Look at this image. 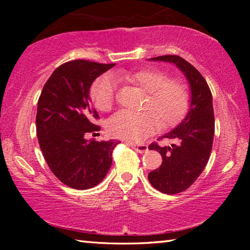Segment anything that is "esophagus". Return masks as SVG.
I'll return each mask as SVG.
<instances>
[{
  "label": "esophagus",
  "mask_w": 250,
  "mask_h": 250,
  "mask_svg": "<svg viewBox=\"0 0 250 250\" xmlns=\"http://www.w3.org/2000/svg\"><path fill=\"white\" fill-rule=\"evenodd\" d=\"M130 146L133 147V149L139 152V153H145L147 151V146L146 145H134V143H130Z\"/></svg>",
  "instance_id": "1"
}]
</instances>
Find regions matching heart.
Masks as SVG:
<instances>
[{"label":"heart","instance_id":"b5f03b06","mask_svg":"<svg viewBox=\"0 0 250 250\" xmlns=\"http://www.w3.org/2000/svg\"><path fill=\"white\" fill-rule=\"evenodd\" d=\"M118 77L125 78L145 90L146 99L145 111L134 112L119 110L108 120V130L117 138L130 141L143 140L159 126H171L183 118L188 110L189 95L185 84L170 80L166 71L160 69H141L138 71H119ZM117 83L110 74L95 80L90 97L97 109L108 111L116 99Z\"/></svg>","mask_w":250,"mask_h":250}]
</instances>
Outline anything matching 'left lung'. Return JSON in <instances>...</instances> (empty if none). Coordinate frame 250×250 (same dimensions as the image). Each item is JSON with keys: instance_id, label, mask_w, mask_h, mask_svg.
Wrapping results in <instances>:
<instances>
[{"instance_id": "1", "label": "left lung", "mask_w": 250, "mask_h": 250, "mask_svg": "<svg viewBox=\"0 0 250 250\" xmlns=\"http://www.w3.org/2000/svg\"><path fill=\"white\" fill-rule=\"evenodd\" d=\"M153 62L174 64L191 89V103L188 115L179 125L161 138L175 141L171 146L150 145L162 155V164L147 175L151 185L166 194H177L188 189L204 171L208 162L214 140L215 119L211 92L204 77L195 67L177 55L150 58Z\"/></svg>"}]
</instances>
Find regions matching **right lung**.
<instances>
[{
  "label": "right lung",
  "instance_id": "1",
  "mask_svg": "<svg viewBox=\"0 0 250 250\" xmlns=\"http://www.w3.org/2000/svg\"><path fill=\"white\" fill-rule=\"evenodd\" d=\"M115 64L78 59L55 69L37 103L36 132L41 150L54 175L69 188L87 189L98 185L112 163L119 141L87 140L99 131L92 124L98 113L90 104L94 80Z\"/></svg>",
  "mask_w": 250,
  "mask_h": 250
}]
</instances>
